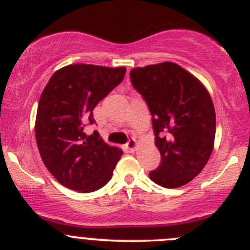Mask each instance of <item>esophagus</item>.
Listing matches in <instances>:
<instances>
[{"mask_svg":"<svg viewBox=\"0 0 250 250\" xmlns=\"http://www.w3.org/2000/svg\"><path fill=\"white\" fill-rule=\"evenodd\" d=\"M137 146H138V144H137V141H135V139H129V140H128L127 147H128V150L130 151V152L135 151Z\"/></svg>","mask_w":250,"mask_h":250,"instance_id":"34e87169","label":"esophagus"}]
</instances>
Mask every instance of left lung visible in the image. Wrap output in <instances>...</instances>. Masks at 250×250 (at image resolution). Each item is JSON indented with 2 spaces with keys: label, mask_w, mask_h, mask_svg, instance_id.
Returning <instances> with one entry per match:
<instances>
[{
  "label": "left lung",
  "mask_w": 250,
  "mask_h": 250,
  "mask_svg": "<svg viewBox=\"0 0 250 250\" xmlns=\"http://www.w3.org/2000/svg\"><path fill=\"white\" fill-rule=\"evenodd\" d=\"M130 82L145 100L161 163L148 176L162 188L185 185L202 172L215 138V110L204 85L174 62L130 70Z\"/></svg>",
  "instance_id": "8db88e82"
}]
</instances>
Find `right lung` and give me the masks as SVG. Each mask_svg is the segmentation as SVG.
I'll return each instance as SVG.
<instances>
[{
    "label": "right lung",
    "instance_id": "obj_1",
    "mask_svg": "<svg viewBox=\"0 0 250 250\" xmlns=\"http://www.w3.org/2000/svg\"><path fill=\"white\" fill-rule=\"evenodd\" d=\"M125 67L67 65L53 74L37 107V147L47 169L62 186L93 192L106 185L123 151L110 146L97 130L93 110L122 82Z\"/></svg>",
    "mask_w": 250,
    "mask_h": 250
}]
</instances>
